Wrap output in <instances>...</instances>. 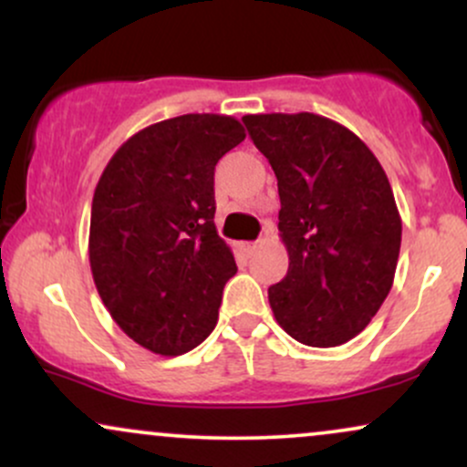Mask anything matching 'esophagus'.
I'll use <instances>...</instances> for the list:
<instances>
[{
  "label": "esophagus",
  "instance_id": "obj_1",
  "mask_svg": "<svg viewBox=\"0 0 467 467\" xmlns=\"http://www.w3.org/2000/svg\"><path fill=\"white\" fill-rule=\"evenodd\" d=\"M259 248H261V244H259V241H254V244H245V245H244V250L248 252V254H254V252L259 250Z\"/></svg>",
  "mask_w": 467,
  "mask_h": 467
}]
</instances>
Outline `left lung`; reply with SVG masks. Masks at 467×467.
<instances>
[{
    "label": "left lung",
    "mask_w": 467,
    "mask_h": 467,
    "mask_svg": "<svg viewBox=\"0 0 467 467\" xmlns=\"http://www.w3.org/2000/svg\"><path fill=\"white\" fill-rule=\"evenodd\" d=\"M278 180V234L289 267L267 289L276 323L307 347H340L393 287L401 217L371 149L331 118L244 116Z\"/></svg>",
    "instance_id": "obj_1"
}]
</instances>
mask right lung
<instances>
[{
  "mask_svg": "<svg viewBox=\"0 0 467 467\" xmlns=\"http://www.w3.org/2000/svg\"><path fill=\"white\" fill-rule=\"evenodd\" d=\"M244 138L233 116L169 118L122 142L96 184V289L144 349L182 356L215 329L223 285L237 272L215 228V164Z\"/></svg>",
  "mask_w": 467,
  "mask_h": 467,
  "instance_id": "1",
  "label": "right lung"
}]
</instances>
